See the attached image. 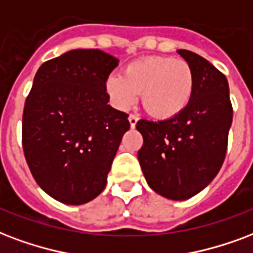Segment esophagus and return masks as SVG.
<instances>
[{
	"instance_id": "obj_1",
	"label": "esophagus",
	"mask_w": 253,
	"mask_h": 253,
	"mask_svg": "<svg viewBox=\"0 0 253 253\" xmlns=\"http://www.w3.org/2000/svg\"><path fill=\"white\" fill-rule=\"evenodd\" d=\"M138 117L136 115H134V114H130V117H128V122H130V126L134 128L135 126H136V122H138Z\"/></svg>"
}]
</instances>
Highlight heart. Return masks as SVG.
<instances>
[{"label":"heart","mask_w":253,"mask_h":253,"mask_svg":"<svg viewBox=\"0 0 253 253\" xmlns=\"http://www.w3.org/2000/svg\"><path fill=\"white\" fill-rule=\"evenodd\" d=\"M195 88L190 63L167 57L150 55L127 63L122 75L111 74L106 90L119 109L130 107L140 92V101L150 115L159 119L176 117L187 106Z\"/></svg>","instance_id":"obj_1"}]
</instances>
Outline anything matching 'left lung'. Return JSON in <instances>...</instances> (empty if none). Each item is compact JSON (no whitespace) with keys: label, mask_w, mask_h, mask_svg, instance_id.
Instances as JSON below:
<instances>
[{"label":"left lung","mask_w":253,"mask_h":253,"mask_svg":"<svg viewBox=\"0 0 253 253\" xmlns=\"http://www.w3.org/2000/svg\"><path fill=\"white\" fill-rule=\"evenodd\" d=\"M192 67L195 88L190 105L176 117L140 119L138 151L148 186L167 199L186 200L206 188L224 162L232 105L225 75L190 50H178Z\"/></svg>","instance_id":"left-lung-1"}]
</instances>
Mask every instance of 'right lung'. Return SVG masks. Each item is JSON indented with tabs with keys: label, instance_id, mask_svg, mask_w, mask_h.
I'll return each mask as SVG.
<instances>
[{
	"label": "right lung",
	"instance_id": "add662e5",
	"mask_svg": "<svg viewBox=\"0 0 253 253\" xmlns=\"http://www.w3.org/2000/svg\"><path fill=\"white\" fill-rule=\"evenodd\" d=\"M118 62L102 50H70L42 63L34 77L22 148L38 186L61 203L84 204L105 190L130 128L128 114L107 105L106 80Z\"/></svg>",
	"mask_w": 253,
	"mask_h": 253
}]
</instances>
